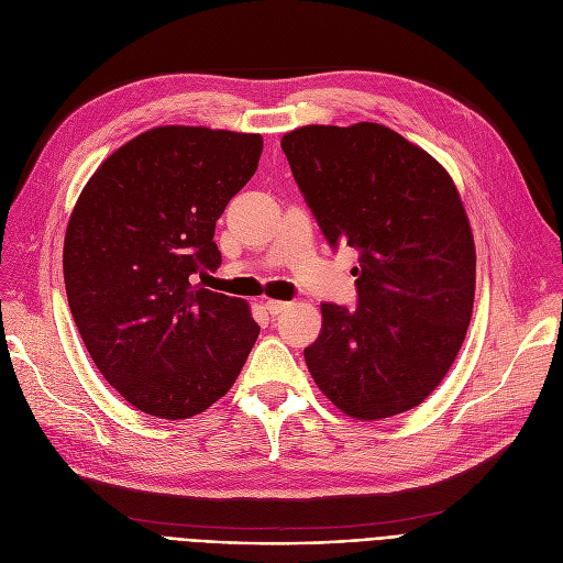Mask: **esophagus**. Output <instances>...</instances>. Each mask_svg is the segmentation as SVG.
Segmentation results:
<instances>
[{
	"label": "esophagus",
	"instance_id": "obj_1",
	"mask_svg": "<svg viewBox=\"0 0 563 563\" xmlns=\"http://www.w3.org/2000/svg\"><path fill=\"white\" fill-rule=\"evenodd\" d=\"M264 308H266V312L269 314H283L287 308H289V303L287 301H274V299H269V301H264Z\"/></svg>",
	"mask_w": 563,
	"mask_h": 563
}]
</instances>
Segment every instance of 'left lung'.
<instances>
[{
  "mask_svg": "<svg viewBox=\"0 0 563 563\" xmlns=\"http://www.w3.org/2000/svg\"><path fill=\"white\" fill-rule=\"evenodd\" d=\"M333 251H358L356 310L321 303L308 369L346 416L422 404L452 367L475 301V242L448 170L378 123L308 125L280 141Z\"/></svg>",
  "mask_w": 563,
  "mask_h": 563,
  "instance_id": "left-lung-1",
  "label": "left lung"
}]
</instances>
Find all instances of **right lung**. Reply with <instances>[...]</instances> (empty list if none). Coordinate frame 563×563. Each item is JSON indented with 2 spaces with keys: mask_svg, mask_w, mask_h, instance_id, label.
<instances>
[{
  "mask_svg": "<svg viewBox=\"0 0 563 563\" xmlns=\"http://www.w3.org/2000/svg\"><path fill=\"white\" fill-rule=\"evenodd\" d=\"M260 155V134L155 128L118 147L75 205L64 244L73 319L109 386L147 416L210 408L260 335L242 299L194 285L219 269L217 221Z\"/></svg>",
  "mask_w": 563,
  "mask_h": 563,
  "instance_id": "add662e5",
  "label": "right lung"
}]
</instances>
